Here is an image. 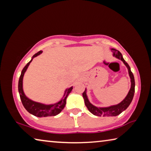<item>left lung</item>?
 Returning <instances> with one entry per match:
<instances>
[{
    "mask_svg": "<svg viewBox=\"0 0 151 151\" xmlns=\"http://www.w3.org/2000/svg\"><path fill=\"white\" fill-rule=\"evenodd\" d=\"M111 50L113 51V56L116 57L119 59H121L123 63L129 70V74L131 78V87L130 91L128 93L127 96L125 97V99L122 101L121 103L116 104V105L111 106L109 107H104V108H99V107H96L92 104L90 102H89L88 97L86 96V90L85 88V92H83V96L85 100V104L86 106L87 107V109L89 111H90L92 114H93L94 115L99 116H115L119 115L121 113L122 111H124V110L127 109V107L130 105V104L132 102V99H133L134 94V86H135V82H134V78L133 76V74L131 72V68H130L129 65H128V63H126V61L124 60L122 55L120 51L117 50L114 48H111Z\"/></svg>",
    "mask_w": 151,
    "mask_h": 151,
    "instance_id": "1",
    "label": "left lung"
}]
</instances>
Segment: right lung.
<instances>
[{
  "label": "right lung",
  "instance_id": "add662e5",
  "mask_svg": "<svg viewBox=\"0 0 151 151\" xmlns=\"http://www.w3.org/2000/svg\"><path fill=\"white\" fill-rule=\"evenodd\" d=\"M42 51H39L35 55H33L31 60L27 64V65L24 66L23 69H22L21 72V75L20 76L19 81V93L20 94V100L22 101V103L23 104L25 109L29 112V113L33 114L36 116L38 117H45V116H56L58 114L62 111V110L64 109L66 104V97L68 96V94H69L73 89V86L70 88L66 89L65 91V93L64 94L63 99L58 102L57 103L54 104H50V105H47V104H41L39 103H37V102L32 101L30 100L29 98H27L25 95L23 89H22V79H23V76L24 75V73L26 72L28 66H29L30 63H31L32 60V58L38 55L41 54Z\"/></svg>",
  "mask_w": 151,
  "mask_h": 151
}]
</instances>
